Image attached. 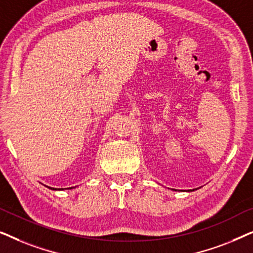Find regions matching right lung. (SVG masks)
I'll return each mask as SVG.
<instances>
[{
    "instance_id": "add662e5",
    "label": "right lung",
    "mask_w": 253,
    "mask_h": 253,
    "mask_svg": "<svg viewBox=\"0 0 253 253\" xmlns=\"http://www.w3.org/2000/svg\"><path fill=\"white\" fill-rule=\"evenodd\" d=\"M53 190H54V189H53ZM55 190H56V189H55Z\"/></svg>"
}]
</instances>
